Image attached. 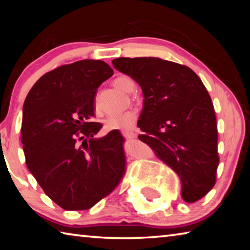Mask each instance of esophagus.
I'll use <instances>...</instances> for the list:
<instances>
[{
    "instance_id": "34e87169",
    "label": "esophagus",
    "mask_w": 250,
    "mask_h": 250,
    "mask_svg": "<svg viewBox=\"0 0 250 250\" xmlns=\"http://www.w3.org/2000/svg\"><path fill=\"white\" fill-rule=\"evenodd\" d=\"M122 134H124V137L125 139H134L137 137V134L134 132H131V131H125V132H122Z\"/></svg>"
}]
</instances>
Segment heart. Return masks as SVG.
<instances>
[{"label":"heart","instance_id":"1","mask_svg":"<svg viewBox=\"0 0 250 250\" xmlns=\"http://www.w3.org/2000/svg\"><path fill=\"white\" fill-rule=\"evenodd\" d=\"M113 86L125 94H131L134 91L135 83L131 78L126 76H121L113 80ZM137 113L132 110L119 113V115L109 116L104 120L105 131H129L132 129L135 121H137Z\"/></svg>","mask_w":250,"mask_h":250}]
</instances>
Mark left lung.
I'll return each instance as SVG.
<instances>
[{
    "label": "left lung",
    "instance_id": "left-lung-1",
    "mask_svg": "<svg viewBox=\"0 0 250 250\" xmlns=\"http://www.w3.org/2000/svg\"><path fill=\"white\" fill-rule=\"evenodd\" d=\"M112 65L142 89L139 139L179 175L186 203L205 196L216 182L219 158L216 116L200 77L156 57H120Z\"/></svg>",
    "mask_w": 250,
    "mask_h": 250
}]
</instances>
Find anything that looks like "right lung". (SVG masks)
<instances>
[{
    "label": "right lung",
    "instance_id": "right-lung-1",
    "mask_svg": "<svg viewBox=\"0 0 250 250\" xmlns=\"http://www.w3.org/2000/svg\"><path fill=\"white\" fill-rule=\"evenodd\" d=\"M113 75L103 61L83 59L37 80L23 104L21 137L29 172L66 210H83L117 188L125 172L119 131L95 138L97 89Z\"/></svg>",
    "mask_w": 250,
    "mask_h": 250
}]
</instances>
